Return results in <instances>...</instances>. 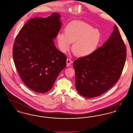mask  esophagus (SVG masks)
<instances>
[{
  "instance_id": "1",
  "label": "esophagus",
  "mask_w": 133,
  "mask_h": 133,
  "mask_svg": "<svg viewBox=\"0 0 133 133\" xmlns=\"http://www.w3.org/2000/svg\"><path fill=\"white\" fill-rule=\"evenodd\" d=\"M72 62H73V61H72V60H71V59H70V58H68V59H67V61H66L67 66V67H69V66H70L71 65V64H72Z\"/></svg>"
}]
</instances>
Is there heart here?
<instances>
[{
	"instance_id": "1",
	"label": "heart",
	"mask_w": 133,
	"mask_h": 133,
	"mask_svg": "<svg viewBox=\"0 0 133 133\" xmlns=\"http://www.w3.org/2000/svg\"><path fill=\"white\" fill-rule=\"evenodd\" d=\"M59 47L63 53L69 50L73 43L72 51L76 56L87 57L95 52L101 41L99 30L81 22H72L67 26L64 33L57 35Z\"/></svg>"
}]
</instances>
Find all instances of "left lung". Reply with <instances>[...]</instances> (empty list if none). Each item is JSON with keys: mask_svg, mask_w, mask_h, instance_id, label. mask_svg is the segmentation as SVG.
I'll use <instances>...</instances> for the list:
<instances>
[{"mask_svg": "<svg viewBox=\"0 0 133 133\" xmlns=\"http://www.w3.org/2000/svg\"><path fill=\"white\" fill-rule=\"evenodd\" d=\"M126 46L117 26L107 41L92 55L74 61L76 89L88 98L99 96L120 77L126 61Z\"/></svg>", "mask_w": 133, "mask_h": 133, "instance_id": "1", "label": "left lung"}]
</instances>
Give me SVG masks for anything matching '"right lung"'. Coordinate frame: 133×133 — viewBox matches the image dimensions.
<instances>
[{"instance_id":"1","label":"right lung","mask_w":133,"mask_h":133,"mask_svg":"<svg viewBox=\"0 0 133 133\" xmlns=\"http://www.w3.org/2000/svg\"><path fill=\"white\" fill-rule=\"evenodd\" d=\"M61 16L53 13L46 18L29 20L13 44V58L19 75L29 88L38 93L49 91L66 66L67 57L53 41L62 24Z\"/></svg>"}]
</instances>
